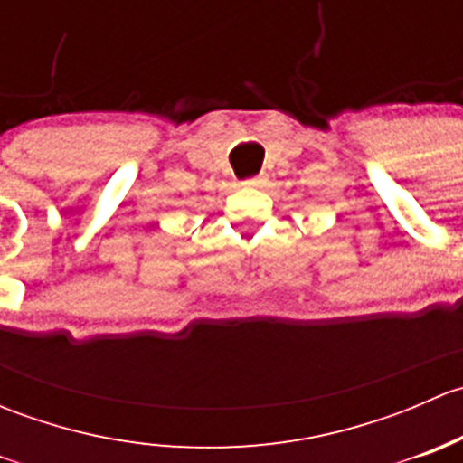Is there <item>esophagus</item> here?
I'll list each match as a JSON object with an SVG mask.
<instances>
[{"label": "esophagus", "instance_id": "1", "mask_svg": "<svg viewBox=\"0 0 463 463\" xmlns=\"http://www.w3.org/2000/svg\"><path fill=\"white\" fill-rule=\"evenodd\" d=\"M266 184V176H250V179H246L244 181V185L246 188H261V185Z\"/></svg>", "mask_w": 463, "mask_h": 463}]
</instances>
